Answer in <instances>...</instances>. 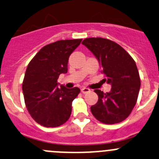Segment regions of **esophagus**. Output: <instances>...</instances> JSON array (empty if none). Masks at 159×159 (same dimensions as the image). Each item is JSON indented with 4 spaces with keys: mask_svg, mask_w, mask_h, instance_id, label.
<instances>
[{
    "mask_svg": "<svg viewBox=\"0 0 159 159\" xmlns=\"http://www.w3.org/2000/svg\"><path fill=\"white\" fill-rule=\"evenodd\" d=\"M90 90L89 88H86V87H84V88H82V90H81V92H82L83 93H88V92H90Z\"/></svg>",
    "mask_w": 159,
    "mask_h": 159,
    "instance_id": "obj_1",
    "label": "esophagus"
}]
</instances>
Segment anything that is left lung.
I'll use <instances>...</instances> for the list:
<instances>
[{"label": "left lung", "mask_w": 159, "mask_h": 159, "mask_svg": "<svg viewBox=\"0 0 159 159\" xmlns=\"http://www.w3.org/2000/svg\"><path fill=\"white\" fill-rule=\"evenodd\" d=\"M95 55L102 66L101 73L111 85L109 93L95 90L98 101L90 107L93 116L102 123L122 122L134 109L140 87L135 61L120 45L111 40L90 37L82 42Z\"/></svg>", "instance_id": "8db88e82"}]
</instances>
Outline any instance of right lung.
<instances>
[{
	"mask_svg": "<svg viewBox=\"0 0 159 159\" xmlns=\"http://www.w3.org/2000/svg\"><path fill=\"white\" fill-rule=\"evenodd\" d=\"M82 39L61 40L49 43L30 61L22 82L25 107L36 122L44 127H57L66 122L72 103L80 90L58 87V79L68 72L70 54Z\"/></svg>",
	"mask_w": 159,
	"mask_h": 159,
	"instance_id": "1",
	"label": "right lung"
}]
</instances>
